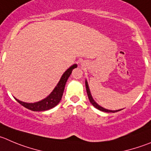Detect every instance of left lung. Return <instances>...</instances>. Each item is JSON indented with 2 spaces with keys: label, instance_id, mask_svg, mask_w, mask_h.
I'll use <instances>...</instances> for the list:
<instances>
[{
  "label": "left lung",
  "instance_id": "1",
  "mask_svg": "<svg viewBox=\"0 0 151 151\" xmlns=\"http://www.w3.org/2000/svg\"><path fill=\"white\" fill-rule=\"evenodd\" d=\"M85 86H86V90H87V96H88V98H89V100H90V103H91L92 104H93V106H94L96 108H97L98 110H101V111H103V112H107V113H116V112H118V111H120V110H107V109H105L103 107H101V106L99 105L95 101V100L93 99V96H92L91 95V93H90V87H89V85H88V82H87V80H85Z\"/></svg>",
  "mask_w": 151,
  "mask_h": 151
}]
</instances>
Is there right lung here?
Instances as JSON below:
<instances>
[{
  "label": "right lung",
  "instance_id": "add662e5",
  "mask_svg": "<svg viewBox=\"0 0 151 151\" xmlns=\"http://www.w3.org/2000/svg\"><path fill=\"white\" fill-rule=\"evenodd\" d=\"M77 66L78 65L76 64H73L64 72L55 88L53 89L51 93L44 99L34 103L24 102V101H21L17 99L16 98H15V100L18 103H20L21 105L24 106V107L30 110H32V111H45V110H48L50 109L53 108L61 100L67 79L70 76L73 69L76 68Z\"/></svg>",
  "mask_w": 151,
  "mask_h": 151
}]
</instances>
